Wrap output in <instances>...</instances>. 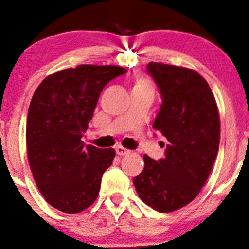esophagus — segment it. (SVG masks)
I'll return each mask as SVG.
<instances>
[{"instance_id": "esophagus-1", "label": "esophagus", "mask_w": 249, "mask_h": 249, "mask_svg": "<svg viewBox=\"0 0 249 249\" xmlns=\"http://www.w3.org/2000/svg\"><path fill=\"white\" fill-rule=\"evenodd\" d=\"M116 153H117L118 156H126V155H129V153H131V151L127 148H124V147H122V146H118V147H116Z\"/></svg>"}]
</instances>
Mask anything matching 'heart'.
Returning a JSON list of instances; mask_svg holds the SVG:
<instances>
[{"label": "heart", "instance_id": "obj_1", "mask_svg": "<svg viewBox=\"0 0 249 249\" xmlns=\"http://www.w3.org/2000/svg\"><path fill=\"white\" fill-rule=\"evenodd\" d=\"M138 87H152L151 83H149L148 80L143 78V77H141V78H137L133 85V89H138Z\"/></svg>", "mask_w": 249, "mask_h": 249}]
</instances>
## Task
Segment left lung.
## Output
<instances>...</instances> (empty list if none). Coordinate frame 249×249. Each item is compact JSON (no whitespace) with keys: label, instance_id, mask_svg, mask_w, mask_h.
Returning <instances> with one entry per match:
<instances>
[{"label":"left lung","instance_id":"8db88e82","mask_svg":"<svg viewBox=\"0 0 249 249\" xmlns=\"http://www.w3.org/2000/svg\"><path fill=\"white\" fill-rule=\"evenodd\" d=\"M147 71L162 94L153 128L168 144L160 160L143 156L144 168L133 184L147 206L173 212L198 196L212 171L221 133L218 107L210 85L195 70L149 62Z\"/></svg>","mask_w":249,"mask_h":249}]
</instances>
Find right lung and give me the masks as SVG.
<instances>
[{"mask_svg":"<svg viewBox=\"0 0 249 249\" xmlns=\"http://www.w3.org/2000/svg\"><path fill=\"white\" fill-rule=\"evenodd\" d=\"M126 72L111 65L66 68L46 77L32 96L26 126L28 163L39 192L58 211L80 213L97 199L116 152L85 146L81 138L105 86Z\"/></svg>","mask_w":249,"mask_h":249,"instance_id":"obj_1","label":"right lung"}]
</instances>
